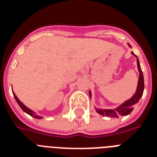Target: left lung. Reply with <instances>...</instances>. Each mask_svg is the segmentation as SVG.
<instances>
[{
  "instance_id": "1",
  "label": "left lung",
  "mask_w": 157,
  "mask_h": 157,
  "mask_svg": "<svg viewBox=\"0 0 157 157\" xmlns=\"http://www.w3.org/2000/svg\"><path fill=\"white\" fill-rule=\"evenodd\" d=\"M128 46L132 48L129 44H128ZM132 55L136 56V63H137V69L139 71V78L138 82H137V87H136V90L135 94H133V96L129 98V99L126 100L123 102L122 104H120L115 108H98L96 107L95 110L98 114L102 115L103 117H117L120 116H128V114L132 113L133 110V106L136 103L139 102V100L142 97L143 91H144V78H143V74L141 71V65L139 63V59L137 56H136L133 52H132ZM89 97L92 98V93L89 90Z\"/></svg>"
}]
</instances>
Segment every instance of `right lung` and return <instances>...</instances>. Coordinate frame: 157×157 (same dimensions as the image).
<instances>
[{
    "label": "right lung",
    "mask_w": 157,
    "mask_h": 157,
    "mask_svg": "<svg viewBox=\"0 0 157 157\" xmlns=\"http://www.w3.org/2000/svg\"><path fill=\"white\" fill-rule=\"evenodd\" d=\"M12 93H13V95H14V97H15V99H16V101L17 102V103H18V105L21 107V109L24 111L25 113H26L27 114H29V116L33 117H35V118H36V119L43 118V117H41V116H40V115H38V114L36 113L35 112H34V111L31 110L30 108H29L28 107H26V106L25 105L23 102L20 101V99H19L18 98H17V96H16V94H15V93H14V92H12Z\"/></svg>",
    "instance_id": "1"
}]
</instances>
